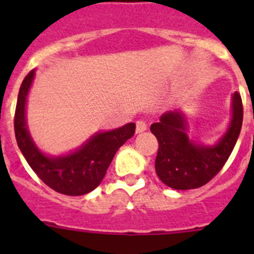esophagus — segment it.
<instances>
[{"label":"esophagus","instance_id":"esophagus-1","mask_svg":"<svg viewBox=\"0 0 254 254\" xmlns=\"http://www.w3.org/2000/svg\"><path fill=\"white\" fill-rule=\"evenodd\" d=\"M146 129H147V123L145 122V121L140 120L136 122V132H137V133H141V132L146 131Z\"/></svg>","mask_w":254,"mask_h":254}]
</instances>
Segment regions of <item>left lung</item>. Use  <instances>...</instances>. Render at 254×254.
Instances as JSON below:
<instances>
[{
	"mask_svg": "<svg viewBox=\"0 0 254 254\" xmlns=\"http://www.w3.org/2000/svg\"><path fill=\"white\" fill-rule=\"evenodd\" d=\"M243 123L241 95L232 98V121L215 145H203L188 136V123L182 111H170L152 123L150 129L159 142L155 160L156 174L168 187L193 190L202 187L216 176L232 154Z\"/></svg>",
	"mask_w": 254,
	"mask_h": 254,
	"instance_id": "left-lung-1",
	"label": "left lung"
}]
</instances>
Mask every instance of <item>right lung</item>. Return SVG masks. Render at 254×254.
<instances>
[{
	"label": "right lung",
	"mask_w": 254,
	"mask_h": 254,
	"mask_svg": "<svg viewBox=\"0 0 254 254\" xmlns=\"http://www.w3.org/2000/svg\"><path fill=\"white\" fill-rule=\"evenodd\" d=\"M35 69L25 76L15 111V137L30 168L48 187L67 196H81L95 190L104 178L117 150L134 134L136 125L127 123L112 131L96 132L81 147L61 156L40 151L29 133L25 107Z\"/></svg>",
	"instance_id": "1"
}]
</instances>
